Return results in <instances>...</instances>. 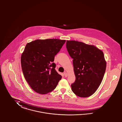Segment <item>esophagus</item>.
Returning a JSON list of instances; mask_svg holds the SVG:
<instances>
[{"label":"esophagus","instance_id":"esophagus-1","mask_svg":"<svg viewBox=\"0 0 122 122\" xmlns=\"http://www.w3.org/2000/svg\"><path fill=\"white\" fill-rule=\"evenodd\" d=\"M64 75L65 76V77H67L68 76V73L67 72H64Z\"/></svg>","mask_w":122,"mask_h":122}]
</instances>
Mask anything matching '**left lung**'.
<instances>
[{"label":"left lung","instance_id":"obj_1","mask_svg":"<svg viewBox=\"0 0 122 122\" xmlns=\"http://www.w3.org/2000/svg\"><path fill=\"white\" fill-rule=\"evenodd\" d=\"M66 46L73 59L76 80L71 85V90L79 97H90L99 87L105 72L103 52L93 45L75 40H67Z\"/></svg>","mask_w":122,"mask_h":122}]
</instances>
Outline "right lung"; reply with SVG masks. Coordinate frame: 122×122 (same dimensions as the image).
<instances>
[{"label": "right lung", "instance_id": "obj_1", "mask_svg": "<svg viewBox=\"0 0 122 122\" xmlns=\"http://www.w3.org/2000/svg\"><path fill=\"white\" fill-rule=\"evenodd\" d=\"M66 40L37 39L28 43L21 56L24 77L35 92L47 94L54 90L62 78L53 63Z\"/></svg>", "mask_w": 122, "mask_h": 122}]
</instances>
